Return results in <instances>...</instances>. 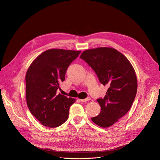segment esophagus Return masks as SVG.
<instances>
[{
  "label": "esophagus",
  "instance_id": "1",
  "mask_svg": "<svg viewBox=\"0 0 160 160\" xmlns=\"http://www.w3.org/2000/svg\"><path fill=\"white\" fill-rule=\"evenodd\" d=\"M90 99H91V98H89V97H88V98H85V99H80L81 102H86V101H89Z\"/></svg>",
  "mask_w": 160,
  "mask_h": 160
}]
</instances>
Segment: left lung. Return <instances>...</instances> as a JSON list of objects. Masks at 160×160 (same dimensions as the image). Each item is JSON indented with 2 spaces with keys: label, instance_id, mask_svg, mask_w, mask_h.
Wrapping results in <instances>:
<instances>
[{
  "label": "left lung",
  "instance_id": "8db88e82",
  "mask_svg": "<svg viewBox=\"0 0 160 160\" xmlns=\"http://www.w3.org/2000/svg\"><path fill=\"white\" fill-rule=\"evenodd\" d=\"M80 58L95 71L99 82L109 88L103 98L97 101L101 112L92 122L108 128L129 110L137 91L135 69L127 58L113 48L99 47L83 51Z\"/></svg>",
  "mask_w": 160,
  "mask_h": 160
}]
</instances>
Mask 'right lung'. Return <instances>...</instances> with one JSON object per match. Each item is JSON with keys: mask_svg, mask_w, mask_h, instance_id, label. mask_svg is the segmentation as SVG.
Returning a JSON list of instances; mask_svg holds the SVG:
<instances>
[{"mask_svg": "<svg viewBox=\"0 0 160 160\" xmlns=\"http://www.w3.org/2000/svg\"><path fill=\"white\" fill-rule=\"evenodd\" d=\"M81 51L49 49L38 56L25 75L26 100L31 113L43 126L56 128L68 118L75 99L57 94L66 70Z\"/></svg>", "mask_w": 160, "mask_h": 160, "instance_id": "right-lung-1", "label": "right lung"}]
</instances>
